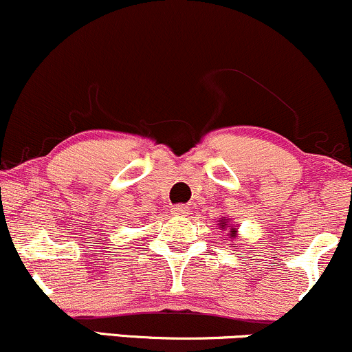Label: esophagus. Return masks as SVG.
I'll return each instance as SVG.
<instances>
[{
    "instance_id": "34e87169",
    "label": "esophagus",
    "mask_w": 352,
    "mask_h": 352,
    "mask_svg": "<svg viewBox=\"0 0 352 352\" xmlns=\"http://www.w3.org/2000/svg\"><path fill=\"white\" fill-rule=\"evenodd\" d=\"M171 212H173V214H176V216H186V214L189 212V208H188V206H183V204H179V206H173V208H171Z\"/></svg>"
}]
</instances>
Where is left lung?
I'll return each mask as SVG.
<instances>
[{
	"label": "left lung",
	"mask_w": 352,
	"mask_h": 352,
	"mask_svg": "<svg viewBox=\"0 0 352 352\" xmlns=\"http://www.w3.org/2000/svg\"><path fill=\"white\" fill-rule=\"evenodd\" d=\"M219 226L222 227V229H226V230H229V235L230 237H235V235H237V229H235V227H232L229 224V222H227V219H224L222 217V221H219Z\"/></svg>",
	"instance_id": "1"
}]
</instances>
